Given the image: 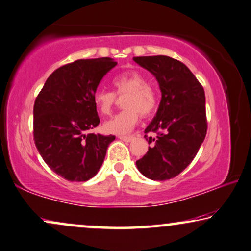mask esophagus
<instances>
[{
	"label": "esophagus",
	"mask_w": 251,
	"mask_h": 251,
	"mask_svg": "<svg viewBox=\"0 0 251 251\" xmlns=\"http://www.w3.org/2000/svg\"><path fill=\"white\" fill-rule=\"evenodd\" d=\"M118 139L122 140V141L129 142V141H132L133 139H134V136H133V135H119Z\"/></svg>",
	"instance_id": "1"
}]
</instances>
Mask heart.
Segmentation results:
<instances>
[{"label":"heart","mask_w":251,"mask_h":251,"mask_svg":"<svg viewBox=\"0 0 251 251\" xmlns=\"http://www.w3.org/2000/svg\"><path fill=\"white\" fill-rule=\"evenodd\" d=\"M116 94L126 96L125 110L117 113L103 124V129L111 134H125L134 128L142 117H148L155 111L158 104L157 93L149 86L148 79L135 70L125 71L113 78ZM117 102V96L105 88H99L94 94V103L98 111L103 116L111 112Z\"/></svg>","instance_id":"obj_1"}]
</instances>
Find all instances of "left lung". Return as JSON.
<instances>
[{
  "instance_id": "8db88e82",
  "label": "left lung",
  "mask_w": 251,
  "mask_h": 251,
  "mask_svg": "<svg viewBox=\"0 0 251 251\" xmlns=\"http://www.w3.org/2000/svg\"><path fill=\"white\" fill-rule=\"evenodd\" d=\"M134 61L156 76L162 100L152 122L145 129L151 143L139 171L148 179L175 178L188 166L204 141L208 129L204 89L192 71L169 56H141ZM156 132V138H148Z\"/></svg>"
}]
</instances>
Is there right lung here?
<instances>
[{
    "mask_svg": "<svg viewBox=\"0 0 251 251\" xmlns=\"http://www.w3.org/2000/svg\"><path fill=\"white\" fill-rule=\"evenodd\" d=\"M112 58L78 59L55 70L36 96L33 138L46 164L69 181L99 172L115 135L88 133L100 124L94 94Z\"/></svg>",
    "mask_w": 251,
    "mask_h": 251,
    "instance_id": "add662e5",
    "label": "right lung"
}]
</instances>
